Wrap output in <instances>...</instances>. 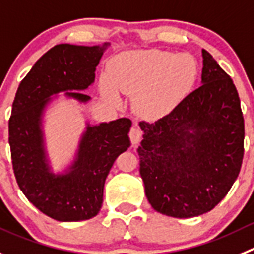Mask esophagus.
<instances>
[{
  "instance_id": "obj_1",
  "label": "esophagus",
  "mask_w": 254,
  "mask_h": 254,
  "mask_svg": "<svg viewBox=\"0 0 254 254\" xmlns=\"http://www.w3.org/2000/svg\"><path fill=\"white\" fill-rule=\"evenodd\" d=\"M129 138H130V141H131L132 145H136V144L141 140V138H143V130L135 125V127H132L131 130H130Z\"/></svg>"
}]
</instances>
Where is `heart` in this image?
I'll list each match as a JSON object with an SVG mask.
<instances>
[{
	"label": "heart",
	"instance_id": "1",
	"mask_svg": "<svg viewBox=\"0 0 254 254\" xmlns=\"http://www.w3.org/2000/svg\"><path fill=\"white\" fill-rule=\"evenodd\" d=\"M199 66L189 54L164 50H132L114 56L108 64L103 94L116 101V89L135 96L139 114L154 118L172 110L193 90Z\"/></svg>",
	"mask_w": 254,
	"mask_h": 254
}]
</instances>
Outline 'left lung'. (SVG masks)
<instances>
[{
  "mask_svg": "<svg viewBox=\"0 0 254 254\" xmlns=\"http://www.w3.org/2000/svg\"><path fill=\"white\" fill-rule=\"evenodd\" d=\"M202 56V86L162 119L139 123L145 195L156 212L174 218L212 210L236 182L245 154L236 86L209 52Z\"/></svg>",
  "mask_w": 254,
  "mask_h": 254,
  "instance_id": "obj_1",
  "label": "left lung"
}]
</instances>
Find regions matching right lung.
<instances>
[{"mask_svg":"<svg viewBox=\"0 0 254 254\" xmlns=\"http://www.w3.org/2000/svg\"><path fill=\"white\" fill-rule=\"evenodd\" d=\"M109 42L101 46L60 44L36 61L21 81L8 122V143L18 187L40 212L59 222L95 217L103 204L105 179L118 156L130 146L127 118L87 124L76 158L66 173L54 174L47 163L42 114L52 95L80 103L95 80V70Z\"/></svg>","mask_w":254,"mask_h":254,"instance_id":"obj_1","label":"right lung"}]
</instances>
